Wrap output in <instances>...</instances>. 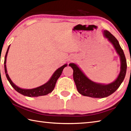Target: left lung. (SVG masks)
I'll return each mask as SVG.
<instances>
[{"label": "left lung", "mask_w": 131, "mask_h": 131, "mask_svg": "<svg viewBox=\"0 0 131 131\" xmlns=\"http://www.w3.org/2000/svg\"><path fill=\"white\" fill-rule=\"evenodd\" d=\"M104 37L110 42L120 56V72L117 78L108 84H100L89 79L75 63H71L69 66L73 70V79L79 93L84 96L93 98H104L113 93L122 84L127 72V61L122 47L117 39L108 31L104 30Z\"/></svg>", "instance_id": "8db88e82"}]
</instances>
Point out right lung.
I'll use <instances>...</instances> for the list:
<instances>
[{
  "label": "right lung",
  "instance_id": "1",
  "mask_svg": "<svg viewBox=\"0 0 131 131\" xmlns=\"http://www.w3.org/2000/svg\"><path fill=\"white\" fill-rule=\"evenodd\" d=\"M9 46H8L5 58H4V70H5V73L6 77L7 78L8 81L9 82V84H11L12 86L14 88V89H15L16 92L19 93L23 95V96H27V97H38L41 96H45L47 94L51 93L53 91V89H54V87L56 86V84L57 82V81L58 79V78L60 77L62 73L63 69L65 68L66 66H67L68 64H65L63 66H62L61 67L58 68L57 70H56V72L53 73V74L52 75L51 78H50V80L47 81L46 83H45V84L41 85L39 87L35 88L34 89H22L18 87L15 85L12 81L9 78V75L7 73V70L6 68V59L7 56V54L8 52V50L9 49Z\"/></svg>",
  "mask_w": 131,
  "mask_h": 131
}]
</instances>
